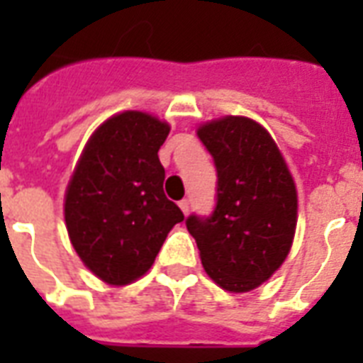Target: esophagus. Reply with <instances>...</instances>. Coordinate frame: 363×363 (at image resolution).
I'll use <instances>...</instances> for the list:
<instances>
[{"instance_id": "34e87169", "label": "esophagus", "mask_w": 363, "mask_h": 363, "mask_svg": "<svg viewBox=\"0 0 363 363\" xmlns=\"http://www.w3.org/2000/svg\"><path fill=\"white\" fill-rule=\"evenodd\" d=\"M179 207H181V211L184 215L190 213V201H188V199H181V201H179Z\"/></svg>"}]
</instances>
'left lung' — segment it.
I'll return each instance as SVG.
<instances>
[{"label":"left lung","instance_id":"1","mask_svg":"<svg viewBox=\"0 0 363 363\" xmlns=\"http://www.w3.org/2000/svg\"><path fill=\"white\" fill-rule=\"evenodd\" d=\"M216 167L211 216L190 215L188 232L207 275L228 292H250L286 259L298 222V192L269 131L247 116L199 125Z\"/></svg>","mask_w":363,"mask_h":363}]
</instances>
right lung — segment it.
I'll return each instance as SVG.
<instances>
[{
	"mask_svg": "<svg viewBox=\"0 0 363 363\" xmlns=\"http://www.w3.org/2000/svg\"><path fill=\"white\" fill-rule=\"evenodd\" d=\"M169 124L141 111L94 131L65 192V226L88 269L124 286L150 269L171 228L184 220L165 198L158 150Z\"/></svg>",
	"mask_w": 363,
	"mask_h": 363,
	"instance_id": "1",
	"label": "right lung"
}]
</instances>
